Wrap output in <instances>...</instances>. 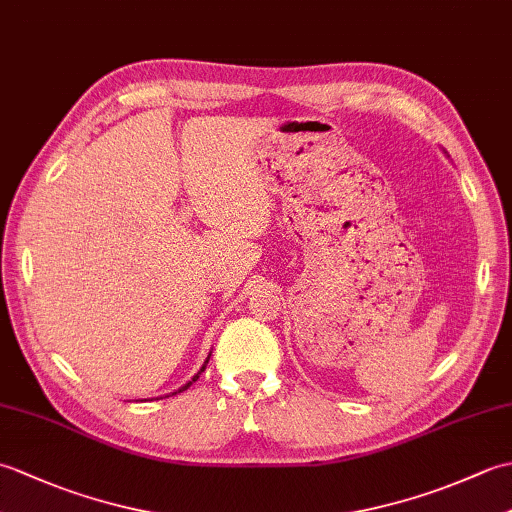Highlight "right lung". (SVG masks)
<instances>
[{"mask_svg":"<svg viewBox=\"0 0 512 512\" xmlns=\"http://www.w3.org/2000/svg\"><path fill=\"white\" fill-rule=\"evenodd\" d=\"M209 358H211V354H209V356H206V361H204V365L200 367V372H198V374H195V376H193V378L189 380V383H187V385H182V387H180L178 391H173V394H180V391H184V389H189V387H191V385L195 383V380H198V378H200V374L204 372V369H206V363H209ZM173 394H171V396H173Z\"/></svg>","mask_w":512,"mask_h":512,"instance_id":"1","label":"right lung"}]
</instances>
